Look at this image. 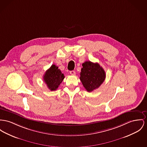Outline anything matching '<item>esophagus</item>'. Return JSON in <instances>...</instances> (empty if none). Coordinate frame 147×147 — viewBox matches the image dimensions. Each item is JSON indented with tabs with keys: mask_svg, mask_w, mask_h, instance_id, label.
<instances>
[{
	"mask_svg": "<svg viewBox=\"0 0 147 147\" xmlns=\"http://www.w3.org/2000/svg\"><path fill=\"white\" fill-rule=\"evenodd\" d=\"M69 73L71 75H75L76 74V72H75V71H69Z\"/></svg>",
	"mask_w": 147,
	"mask_h": 147,
	"instance_id": "esophagus-1",
	"label": "esophagus"
}]
</instances>
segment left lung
Listing matches in <instances>:
<instances>
[{"label": "left lung", "instance_id": "left-lung-1", "mask_svg": "<svg viewBox=\"0 0 147 147\" xmlns=\"http://www.w3.org/2000/svg\"><path fill=\"white\" fill-rule=\"evenodd\" d=\"M80 79L84 87L88 92L98 88L104 81L105 71L98 63L86 61L82 63Z\"/></svg>", "mask_w": 147, "mask_h": 147}]
</instances>
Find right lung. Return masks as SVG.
<instances>
[{
    "label": "right lung",
    "mask_w": 147,
    "mask_h": 147,
    "mask_svg": "<svg viewBox=\"0 0 147 147\" xmlns=\"http://www.w3.org/2000/svg\"><path fill=\"white\" fill-rule=\"evenodd\" d=\"M65 78L59 67L52 65L48 69L43 76V80L50 90L55 91L59 88V85Z\"/></svg>",
    "instance_id": "obj_1"
}]
</instances>
